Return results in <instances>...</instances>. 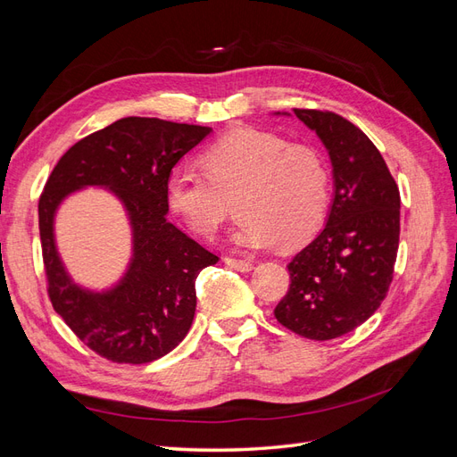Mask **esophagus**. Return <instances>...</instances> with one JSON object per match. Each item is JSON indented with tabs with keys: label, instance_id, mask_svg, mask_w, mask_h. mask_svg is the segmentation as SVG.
Wrapping results in <instances>:
<instances>
[{
	"label": "esophagus",
	"instance_id": "34e87169",
	"mask_svg": "<svg viewBox=\"0 0 457 457\" xmlns=\"http://www.w3.org/2000/svg\"><path fill=\"white\" fill-rule=\"evenodd\" d=\"M225 262L234 269V270H240V272H250L253 269V262L252 261H245V259H234V257H225Z\"/></svg>",
	"mask_w": 457,
	"mask_h": 457
}]
</instances>
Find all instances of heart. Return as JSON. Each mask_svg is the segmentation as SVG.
<instances>
[{"label": "heart", "instance_id": "1", "mask_svg": "<svg viewBox=\"0 0 457 457\" xmlns=\"http://www.w3.org/2000/svg\"><path fill=\"white\" fill-rule=\"evenodd\" d=\"M204 175L175 170L165 183L171 212L204 238L223 225L238 195L240 223L232 242L250 250L295 245L320 228L329 204V170L312 146L259 129L232 131L207 146Z\"/></svg>", "mask_w": 457, "mask_h": 457}]
</instances>
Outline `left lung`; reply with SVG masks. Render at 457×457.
Returning <instances> with one entry per match:
<instances>
[{
  "label": "left lung",
  "mask_w": 457,
  "mask_h": 457,
  "mask_svg": "<svg viewBox=\"0 0 457 457\" xmlns=\"http://www.w3.org/2000/svg\"><path fill=\"white\" fill-rule=\"evenodd\" d=\"M294 114L328 150L334 200L326 227L287 265L292 284L274 316L301 337L326 341L364 324L389 292L400 192L381 152L354 123L322 110Z\"/></svg>",
  "instance_id": "8db88e82"
}]
</instances>
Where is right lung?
I'll use <instances>...</instances> for the list:
<instances>
[{
  "label": "right lung",
  "mask_w": 457,
  "mask_h": 457,
  "mask_svg": "<svg viewBox=\"0 0 457 457\" xmlns=\"http://www.w3.org/2000/svg\"><path fill=\"white\" fill-rule=\"evenodd\" d=\"M212 128L158 118H121L78 141L54 165L37 204L53 309L91 351L118 364H146L173 351L195 320L196 278L217 255L168 220L165 183ZM86 186L108 187L127 207L134 253L119 284L78 287L54 242L62 200Z\"/></svg>",
  "instance_id": "right-lung-1"
}]
</instances>
